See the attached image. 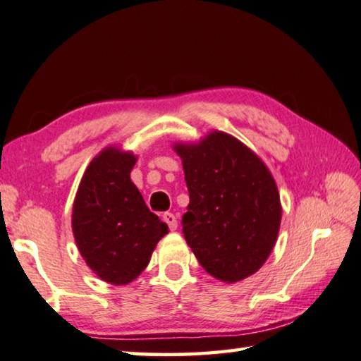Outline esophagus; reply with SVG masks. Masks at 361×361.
I'll return each instance as SVG.
<instances>
[{
	"label": "esophagus",
	"mask_w": 361,
	"mask_h": 361,
	"mask_svg": "<svg viewBox=\"0 0 361 361\" xmlns=\"http://www.w3.org/2000/svg\"><path fill=\"white\" fill-rule=\"evenodd\" d=\"M162 218L167 222L170 231H176V227H178V221H176V216L173 213H166Z\"/></svg>",
	"instance_id": "1"
}]
</instances>
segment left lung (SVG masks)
<instances>
[{
	"mask_svg": "<svg viewBox=\"0 0 361 361\" xmlns=\"http://www.w3.org/2000/svg\"><path fill=\"white\" fill-rule=\"evenodd\" d=\"M172 148L189 191L183 233L199 264L227 284L259 271L276 245L283 216L265 162L222 130Z\"/></svg>",
	"mask_w": 361,
	"mask_h": 361,
	"instance_id": "obj_1",
	"label": "left lung"
}]
</instances>
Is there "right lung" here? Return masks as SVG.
<instances>
[{
    "label": "right lung",
    "mask_w": 361,
    "mask_h": 361,
    "mask_svg": "<svg viewBox=\"0 0 361 361\" xmlns=\"http://www.w3.org/2000/svg\"><path fill=\"white\" fill-rule=\"evenodd\" d=\"M135 162L133 152L116 145L101 149L85 170L72 205L78 252L97 278L114 286L133 283L169 233L130 181Z\"/></svg>",
    "instance_id": "obj_1"
}]
</instances>
